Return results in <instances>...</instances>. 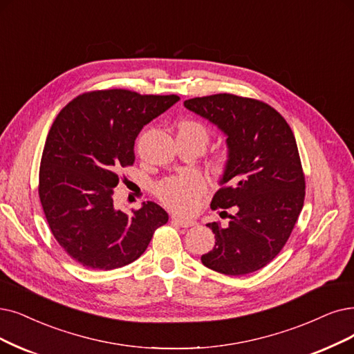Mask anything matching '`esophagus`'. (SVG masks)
<instances>
[{
  "label": "esophagus",
  "mask_w": 354,
  "mask_h": 354,
  "mask_svg": "<svg viewBox=\"0 0 354 354\" xmlns=\"http://www.w3.org/2000/svg\"><path fill=\"white\" fill-rule=\"evenodd\" d=\"M171 222L181 226V228H190L196 222L194 221H187V219H181L178 216H171Z\"/></svg>",
  "instance_id": "obj_1"
}]
</instances>
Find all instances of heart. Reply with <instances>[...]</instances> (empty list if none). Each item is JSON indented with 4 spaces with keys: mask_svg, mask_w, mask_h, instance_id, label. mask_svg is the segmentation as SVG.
Returning <instances> with one entry per match:
<instances>
[{
    "mask_svg": "<svg viewBox=\"0 0 354 354\" xmlns=\"http://www.w3.org/2000/svg\"><path fill=\"white\" fill-rule=\"evenodd\" d=\"M178 133L189 135L205 147L209 140V131L205 124L196 120H183L178 124ZM228 162V153L221 151L212 165L216 171H222ZM206 181L197 174H185L162 180L157 186L158 199L171 210L183 215L193 214L206 193Z\"/></svg>",
    "mask_w": 354,
    "mask_h": 354,
    "instance_id": "1",
    "label": "heart"
}]
</instances>
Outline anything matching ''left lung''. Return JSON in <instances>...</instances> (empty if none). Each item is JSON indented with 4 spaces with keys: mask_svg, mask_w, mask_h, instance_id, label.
<instances>
[{
    "mask_svg": "<svg viewBox=\"0 0 354 354\" xmlns=\"http://www.w3.org/2000/svg\"><path fill=\"white\" fill-rule=\"evenodd\" d=\"M185 106L228 136L225 186L210 207L234 206L235 214L226 226L207 223L215 248L203 254L202 263L228 276L260 270L288 243L305 201V176L290 126L267 103L228 93L194 97Z\"/></svg>",
    "mask_w": 354,
    "mask_h": 354,
    "instance_id": "obj_1",
    "label": "left lung"
}]
</instances>
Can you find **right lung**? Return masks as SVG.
<instances>
[{"label":"right lung","instance_id":"right-lung-1","mask_svg":"<svg viewBox=\"0 0 354 354\" xmlns=\"http://www.w3.org/2000/svg\"><path fill=\"white\" fill-rule=\"evenodd\" d=\"M180 100L113 88L80 94L56 116L39 169V197L49 228L68 256L93 270L135 261L167 212L147 202L131 214L115 209L119 173L135 162L140 129Z\"/></svg>","mask_w":354,"mask_h":354}]
</instances>
